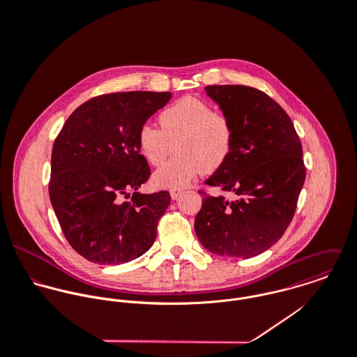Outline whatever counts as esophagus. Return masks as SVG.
Segmentation results:
<instances>
[{
    "label": "esophagus",
    "instance_id": "obj_1",
    "mask_svg": "<svg viewBox=\"0 0 357 357\" xmlns=\"http://www.w3.org/2000/svg\"><path fill=\"white\" fill-rule=\"evenodd\" d=\"M183 190H177V188H174V190H170V197H172V199H177L178 197H181L183 195Z\"/></svg>",
    "mask_w": 357,
    "mask_h": 357
}]
</instances>
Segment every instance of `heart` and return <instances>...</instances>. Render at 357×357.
Listing matches in <instances>:
<instances>
[{"mask_svg":"<svg viewBox=\"0 0 357 357\" xmlns=\"http://www.w3.org/2000/svg\"><path fill=\"white\" fill-rule=\"evenodd\" d=\"M158 122L160 129L143 125L137 133L140 153L155 166L174 144L176 156L153 173L156 187L184 188L198 174L218 169L231 153L234 128L229 118L198 98L185 96L167 105Z\"/></svg>","mask_w":357,"mask_h":357,"instance_id":"obj_1","label":"heart"}]
</instances>
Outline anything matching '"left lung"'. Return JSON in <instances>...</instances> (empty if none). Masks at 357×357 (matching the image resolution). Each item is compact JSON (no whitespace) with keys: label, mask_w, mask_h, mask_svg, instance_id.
<instances>
[{"label":"left lung","mask_w":357,"mask_h":357,"mask_svg":"<svg viewBox=\"0 0 357 357\" xmlns=\"http://www.w3.org/2000/svg\"><path fill=\"white\" fill-rule=\"evenodd\" d=\"M204 91L234 128L229 156L204 184L234 199L199 191L195 232L213 255L250 258L273 246L294 217L305 181L303 146L290 116L264 92L243 85Z\"/></svg>","instance_id":"left-lung-1"}]
</instances>
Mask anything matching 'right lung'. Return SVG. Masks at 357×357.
<instances>
[{
  "label": "right lung",
  "mask_w": 357,
  "mask_h": 357,
  "mask_svg": "<svg viewBox=\"0 0 357 357\" xmlns=\"http://www.w3.org/2000/svg\"><path fill=\"white\" fill-rule=\"evenodd\" d=\"M170 92H121L81 104L54 140L50 197L71 248L91 262L118 265L150 250L170 194H140L151 172L137 133ZM135 190L130 202H123Z\"/></svg>",
  "instance_id": "obj_1"
}]
</instances>
